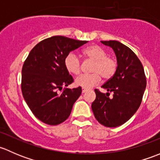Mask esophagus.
<instances>
[{
    "label": "esophagus",
    "instance_id": "esophagus-1",
    "mask_svg": "<svg viewBox=\"0 0 160 160\" xmlns=\"http://www.w3.org/2000/svg\"><path fill=\"white\" fill-rule=\"evenodd\" d=\"M87 90H88V89H86V88H82V93H85V92L87 91Z\"/></svg>",
    "mask_w": 160,
    "mask_h": 160
}]
</instances>
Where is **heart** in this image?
I'll return each mask as SVG.
<instances>
[{
    "label": "heart",
    "mask_w": 160,
    "mask_h": 160,
    "mask_svg": "<svg viewBox=\"0 0 160 160\" xmlns=\"http://www.w3.org/2000/svg\"><path fill=\"white\" fill-rule=\"evenodd\" d=\"M83 55L88 59L94 61L90 74H83L75 80L77 86L83 88H90L98 84L101 80L110 79L117 70V61L111 56H108L106 50L98 45H91L83 50ZM64 66L70 73L78 75L80 72V61L77 55L70 52L64 59Z\"/></svg>",
    "instance_id": "1"
}]
</instances>
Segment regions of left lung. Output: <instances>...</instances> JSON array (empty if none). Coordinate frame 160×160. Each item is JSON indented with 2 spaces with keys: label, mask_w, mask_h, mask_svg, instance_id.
I'll return each instance as SVG.
<instances>
[{
  "label": "left lung",
  "mask_w": 160,
  "mask_h": 160,
  "mask_svg": "<svg viewBox=\"0 0 160 160\" xmlns=\"http://www.w3.org/2000/svg\"><path fill=\"white\" fill-rule=\"evenodd\" d=\"M114 50L117 58L115 73L101 88L108 93L95 90L96 99L91 104L94 117L101 125L115 128L128 121L141 104L146 88L144 69L138 58L120 42L101 41ZM110 92L113 98H110Z\"/></svg>",
  "instance_id": "left-lung-1"
}]
</instances>
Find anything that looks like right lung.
Masks as SVG:
<instances>
[{
  "instance_id": "right-lung-1",
  "label": "right lung",
  "mask_w": 160,
  "mask_h": 160,
  "mask_svg": "<svg viewBox=\"0 0 160 160\" xmlns=\"http://www.w3.org/2000/svg\"><path fill=\"white\" fill-rule=\"evenodd\" d=\"M88 41L52 36L31 50L22 70V91L34 115L44 123L56 125L67 120L73 104L80 96V87H68L73 82L64 66L67 54Z\"/></svg>"
}]
</instances>
